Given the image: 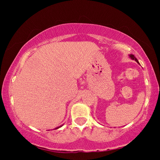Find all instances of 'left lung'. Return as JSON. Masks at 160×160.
I'll return each mask as SVG.
<instances>
[{
	"mask_svg": "<svg viewBox=\"0 0 160 160\" xmlns=\"http://www.w3.org/2000/svg\"><path fill=\"white\" fill-rule=\"evenodd\" d=\"M129 57H130V58H131L132 59V60H135V61H136V62H137V63H139V62H138V59H137L136 58H135V56H134V55H132V54H130V55H129Z\"/></svg>",
	"mask_w": 160,
	"mask_h": 160,
	"instance_id": "left-lung-1",
	"label": "left lung"
}]
</instances>
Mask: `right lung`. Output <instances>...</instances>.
<instances>
[{"label": "right lung", "mask_w": 160, "mask_h": 160, "mask_svg": "<svg viewBox=\"0 0 160 160\" xmlns=\"http://www.w3.org/2000/svg\"><path fill=\"white\" fill-rule=\"evenodd\" d=\"M62 126H63V125H62ZM62 126H59V127H57V128H56L55 129H57V128H60V127H61Z\"/></svg>", "instance_id": "add662e5"}]
</instances>
